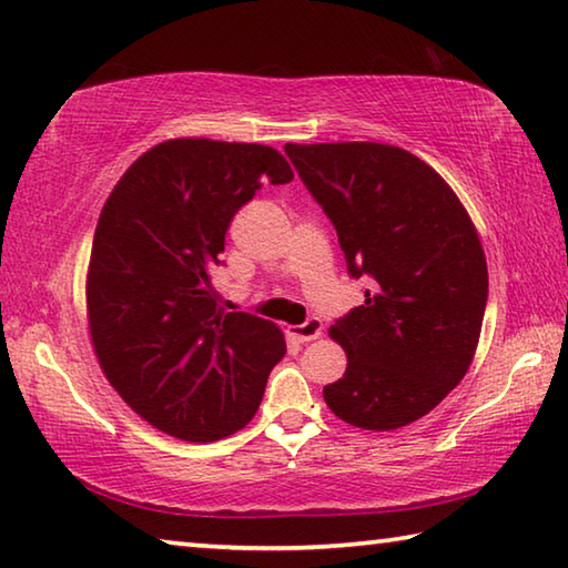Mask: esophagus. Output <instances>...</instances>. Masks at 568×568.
I'll return each mask as SVG.
<instances>
[{
	"instance_id": "34e87169",
	"label": "esophagus",
	"mask_w": 568,
	"mask_h": 568,
	"mask_svg": "<svg viewBox=\"0 0 568 568\" xmlns=\"http://www.w3.org/2000/svg\"><path fill=\"white\" fill-rule=\"evenodd\" d=\"M287 333H291L297 339V343H313V339H317L320 335H323V323H320L317 317H311L303 325L287 327Z\"/></svg>"
}]
</instances>
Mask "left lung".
<instances>
[{"instance_id":"8db88e82","label":"left lung","mask_w":568,"mask_h":568,"mask_svg":"<svg viewBox=\"0 0 568 568\" xmlns=\"http://www.w3.org/2000/svg\"><path fill=\"white\" fill-rule=\"evenodd\" d=\"M347 271L373 277L365 303L329 327L347 355L323 389L347 425L407 427L455 389L477 353L487 257L452 185L405 149L375 141L285 143Z\"/></svg>"}]
</instances>
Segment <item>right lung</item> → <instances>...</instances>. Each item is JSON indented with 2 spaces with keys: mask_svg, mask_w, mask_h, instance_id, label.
<instances>
[{
  "mask_svg": "<svg viewBox=\"0 0 568 568\" xmlns=\"http://www.w3.org/2000/svg\"><path fill=\"white\" fill-rule=\"evenodd\" d=\"M291 183L263 143L169 139L131 163L101 209L87 271L91 345L111 387L185 442L243 429L285 355L271 320L225 313L213 287L235 211Z\"/></svg>",
  "mask_w": 568,
  "mask_h": 568,
  "instance_id": "obj_1",
  "label": "right lung"
}]
</instances>
